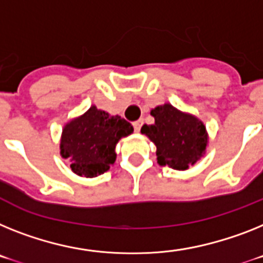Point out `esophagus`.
Returning <instances> with one entry per match:
<instances>
[{
  "label": "esophagus",
  "mask_w": 263,
  "mask_h": 263,
  "mask_svg": "<svg viewBox=\"0 0 263 263\" xmlns=\"http://www.w3.org/2000/svg\"><path fill=\"white\" fill-rule=\"evenodd\" d=\"M132 125H134V129H135L136 132H139V131H140V128H142V125H143V120L140 119V120L134 121V123H132Z\"/></svg>",
  "instance_id": "34e87169"
}]
</instances>
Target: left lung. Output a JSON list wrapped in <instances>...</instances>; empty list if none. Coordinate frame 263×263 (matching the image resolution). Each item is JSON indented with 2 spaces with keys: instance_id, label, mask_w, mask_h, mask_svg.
<instances>
[{
  "instance_id": "obj_1",
  "label": "left lung",
  "mask_w": 263,
  "mask_h": 263,
  "mask_svg": "<svg viewBox=\"0 0 263 263\" xmlns=\"http://www.w3.org/2000/svg\"><path fill=\"white\" fill-rule=\"evenodd\" d=\"M151 115L155 123L143 125L142 134L155 143L159 164L187 170L203 155L207 134L202 121L178 111L171 104L159 105Z\"/></svg>"
}]
</instances>
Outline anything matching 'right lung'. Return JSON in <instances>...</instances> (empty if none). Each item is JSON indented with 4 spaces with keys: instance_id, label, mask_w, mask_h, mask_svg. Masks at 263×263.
<instances>
[{
    "instance_id": "1",
    "label": "right lung",
    "mask_w": 263,
    "mask_h": 263,
    "mask_svg": "<svg viewBox=\"0 0 263 263\" xmlns=\"http://www.w3.org/2000/svg\"><path fill=\"white\" fill-rule=\"evenodd\" d=\"M132 132L131 123L120 116H109L105 111L90 107L83 116L64 127L61 155L69 159L74 174L95 178L109 170L116 159V143Z\"/></svg>"
}]
</instances>
